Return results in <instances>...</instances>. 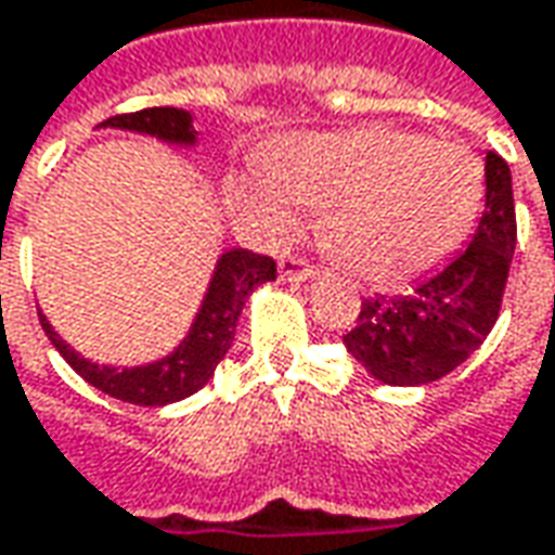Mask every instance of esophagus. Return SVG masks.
I'll return each mask as SVG.
<instances>
[{
  "instance_id": "34e87169",
  "label": "esophagus",
  "mask_w": 555,
  "mask_h": 555,
  "mask_svg": "<svg viewBox=\"0 0 555 555\" xmlns=\"http://www.w3.org/2000/svg\"><path fill=\"white\" fill-rule=\"evenodd\" d=\"M279 276L285 282H310L315 276V267L310 260L295 258V255H282L279 260Z\"/></svg>"
}]
</instances>
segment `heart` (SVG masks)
<instances>
[{
	"mask_svg": "<svg viewBox=\"0 0 555 555\" xmlns=\"http://www.w3.org/2000/svg\"><path fill=\"white\" fill-rule=\"evenodd\" d=\"M267 181L240 190L260 223L288 230L292 202L322 208L325 251L374 285L409 282L449 258L486 196L469 150L390 125L295 138L267 163Z\"/></svg>",
	"mask_w": 555,
	"mask_h": 555,
	"instance_id": "1",
	"label": "heart"
}]
</instances>
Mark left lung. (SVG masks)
Segmentation results:
<instances>
[{
    "mask_svg": "<svg viewBox=\"0 0 555 555\" xmlns=\"http://www.w3.org/2000/svg\"><path fill=\"white\" fill-rule=\"evenodd\" d=\"M516 248L509 165L486 153V211L469 245L405 295L362 300L347 353L390 387H424L479 350L501 313Z\"/></svg>",
    "mask_w": 555,
    "mask_h": 555,
    "instance_id": "left-lung-1",
    "label": "left lung"
}]
</instances>
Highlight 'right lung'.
Here are the masks:
<instances>
[{
    "label": "right lung",
    "mask_w": 555,
    "mask_h": 555,
    "mask_svg": "<svg viewBox=\"0 0 555 555\" xmlns=\"http://www.w3.org/2000/svg\"><path fill=\"white\" fill-rule=\"evenodd\" d=\"M98 128H119V131H134L156 138L171 146H196V128L190 109L178 106H150L141 113H125L113 116ZM276 279V263L273 258H263L245 248H230L223 251L215 263L211 282L205 288V297L199 304V313L193 319L190 332L181 344L163 359H153L144 365H101L91 362L79 350H73L64 337L51 328L46 313H39V322L46 335L54 344V350L69 362V369L86 377L91 387H98L113 399H122L131 405H168L181 402L186 396L202 390L218 362L233 347L236 337V322H240L242 307L251 297L255 288L263 282Z\"/></svg>",
    "instance_id": "1"
}]
</instances>
